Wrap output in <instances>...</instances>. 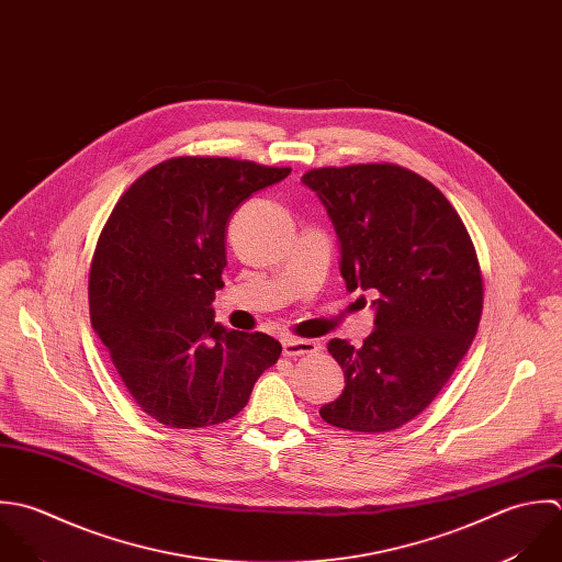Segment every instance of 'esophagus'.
Instances as JSON below:
<instances>
[{
	"instance_id": "34e87169",
	"label": "esophagus",
	"mask_w": 562,
	"mask_h": 562,
	"mask_svg": "<svg viewBox=\"0 0 562 562\" xmlns=\"http://www.w3.org/2000/svg\"><path fill=\"white\" fill-rule=\"evenodd\" d=\"M321 347L312 340H296V338H285L283 340V356L285 358H301V356H314L318 353Z\"/></svg>"
}]
</instances>
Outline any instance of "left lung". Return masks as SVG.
Masks as SVG:
<instances>
[{
  "label": "left lung",
  "mask_w": 562,
  "mask_h": 562,
  "mask_svg": "<svg viewBox=\"0 0 562 562\" xmlns=\"http://www.w3.org/2000/svg\"><path fill=\"white\" fill-rule=\"evenodd\" d=\"M301 183L336 228L347 290L376 296L360 349L327 345L347 385L321 416L351 431L396 429L434 401L477 334L484 290L473 241L449 200L405 168H321Z\"/></svg>",
  "instance_id": "1"
}]
</instances>
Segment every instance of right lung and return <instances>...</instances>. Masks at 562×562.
Listing matches in <instances>:
<instances>
[{"mask_svg":"<svg viewBox=\"0 0 562 562\" xmlns=\"http://www.w3.org/2000/svg\"><path fill=\"white\" fill-rule=\"evenodd\" d=\"M290 168L179 157L139 177L106 220L89 274L91 325L137 405L195 429L233 418L281 345L233 331L211 307L224 285L226 226Z\"/></svg>","mask_w":562,"mask_h":562,"instance_id":"1","label":"right lung"}]
</instances>
